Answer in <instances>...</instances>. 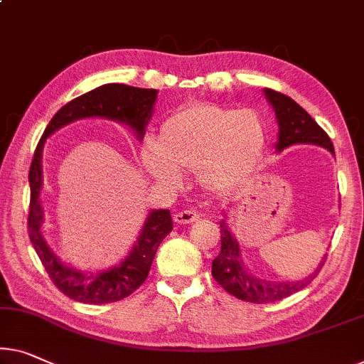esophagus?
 Here are the masks:
<instances>
[{"label":"esophagus","mask_w":364,"mask_h":364,"mask_svg":"<svg viewBox=\"0 0 364 364\" xmlns=\"http://www.w3.org/2000/svg\"><path fill=\"white\" fill-rule=\"evenodd\" d=\"M198 219H199V214L196 213V210H191V209L180 210V213L175 214V222H176V224H181V225L193 224V222H196Z\"/></svg>","instance_id":"obj_1"}]
</instances>
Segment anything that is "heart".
Here are the masks:
<instances>
[{"mask_svg": "<svg viewBox=\"0 0 364 364\" xmlns=\"http://www.w3.org/2000/svg\"><path fill=\"white\" fill-rule=\"evenodd\" d=\"M267 144V126L258 112L194 101L161 122L156 142H145L140 160L166 186L181 188L182 171H198L205 191L224 194L252 175Z\"/></svg>", "mask_w": 364, "mask_h": 364, "instance_id": "heart-1", "label": "heart"}]
</instances>
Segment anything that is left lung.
Masks as SVG:
<instances>
[{"label":"left lung","mask_w":364,"mask_h":364,"mask_svg":"<svg viewBox=\"0 0 364 364\" xmlns=\"http://www.w3.org/2000/svg\"><path fill=\"white\" fill-rule=\"evenodd\" d=\"M263 93L274 109L279 127L276 151H283L291 145L311 144L327 149L330 154L335 155L333 144L325 134V130L294 100L269 88H264ZM325 258H327V255L318 263V267L314 269V273L297 281H269L259 278V276H255L243 263L240 243L230 232V227L227 224V215H224V219L220 220V253L213 262V276L227 292H230L238 299L253 304L274 302L284 299L292 292L301 291L307 284H311V281L321 273Z\"/></svg>","instance_id":"1"}]
</instances>
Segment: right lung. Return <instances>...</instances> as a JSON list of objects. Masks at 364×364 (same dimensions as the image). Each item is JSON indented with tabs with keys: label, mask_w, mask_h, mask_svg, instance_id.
Returning <instances> with one entry per match:
<instances>
[{
	"label": "right lung",
	"mask_w": 364,
	"mask_h": 364,
	"mask_svg": "<svg viewBox=\"0 0 364 364\" xmlns=\"http://www.w3.org/2000/svg\"><path fill=\"white\" fill-rule=\"evenodd\" d=\"M159 96L156 90L135 88V86L109 83L75 97L65 105L43 132L37 145L34 159L29 170L31 205H29V238L36 253L39 255L43 268L50 276L52 283L70 299L85 304H107L121 301L124 297L144 284L154 262L160 243L173 229V220L168 209H154L144 222L137 242L121 263L112 264L107 269L86 273L78 268L63 263L46 240L42 234L43 208L41 204V191L43 188L42 178V151L46 140L53 132L80 119L102 117L124 124L144 139L145 129L154 114L155 101Z\"/></svg>",
	"instance_id": "1"
}]
</instances>
